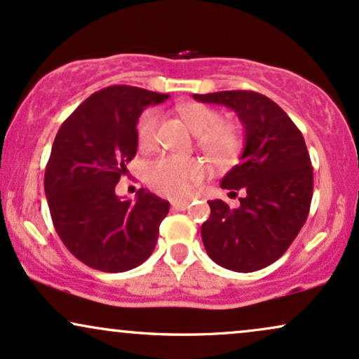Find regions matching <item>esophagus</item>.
Returning a JSON list of instances; mask_svg holds the SVG:
<instances>
[{"mask_svg":"<svg viewBox=\"0 0 359 359\" xmlns=\"http://www.w3.org/2000/svg\"><path fill=\"white\" fill-rule=\"evenodd\" d=\"M172 208L177 209V211H185L189 208V201H174Z\"/></svg>","mask_w":359,"mask_h":359,"instance_id":"1","label":"esophagus"}]
</instances>
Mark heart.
<instances>
[{
    "mask_svg": "<svg viewBox=\"0 0 359 359\" xmlns=\"http://www.w3.org/2000/svg\"><path fill=\"white\" fill-rule=\"evenodd\" d=\"M185 125L196 133V143L203 154L219 165H228L238 158L243 150L241 128L234 123L222 121V114L204 102H185L177 108ZM158 114L148 109L137 125V143L140 150H150L156 142ZM205 177V167L199 160L180 156H160L147 165L145 180L155 192L167 197H185Z\"/></svg>",
    "mask_w": 359,
    "mask_h": 359,
    "instance_id": "obj_1",
    "label": "heart"
}]
</instances>
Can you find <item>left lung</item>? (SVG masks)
<instances>
[{"instance_id":"left-lung-1","label":"left lung","mask_w":359,"mask_h":359,"mask_svg":"<svg viewBox=\"0 0 359 359\" xmlns=\"http://www.w3.org/2000/svg\"><path fill=\"white\" fill-rule=\"evenodd\" d=\"M192 96L236 111L246 137L241 162L221 182L245 196L238 209L209 201L211 216L201 228L204 248L228 270L265 269L288 250L311 209L314 172L302 133L277 102L255 90Z\"/></svg>"}]
</instances>
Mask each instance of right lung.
Segmentation results:
<instances>
[{
	"label": "right lung",
	"instance_id": "right-lung-1",
	"mask_svg": "<svg viewBox=\"0 0 359 359\" xmlns=\"http://www.w3.org/2000/svg\"><path fill=\"white\" fill-rule=\"evenodd\" d=\"M167 97L109 86L90 94L57 131L45 196L62 243L90 269L118 273L137 269L154 253L168 201L145 189L137 201H123L114 189L137 155L140 114Z\"/></svg>",
	"mask_w": 359,
	"mask_h": 359
}]
</instances>
